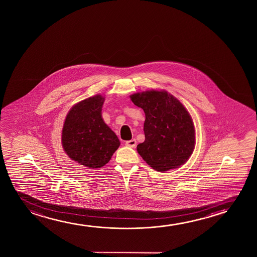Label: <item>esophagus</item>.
<instances>
[{"label": "esophagus", "instance_id": "esophagus-1", "mask_svg": "<svg viewBox=\"0 0 257 257\" xmlns=\"http://www.w3.org/2000/svg\"><path fill=\"white\" fill-rule=\"evenodd\" d=\"M136 144H137V141H135V140H131V141L125 142V145H126L127 147H129V148H135Z\"/></svg>", "mask_w": 257, "mask_h": 257}]
</instances>
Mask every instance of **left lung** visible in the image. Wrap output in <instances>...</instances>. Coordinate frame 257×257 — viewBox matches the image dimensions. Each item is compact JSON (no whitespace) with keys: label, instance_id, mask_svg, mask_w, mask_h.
<instances>
[{"label":"left lung","instance_id":"1","mask_svg":"<svg viewBox=\"0 0 257 257\" xmlns=\"http://www.w3.org/2000/svg\"><path fill=\"white\" fill-rule=\"evenodd\" d=\"M144 110L145 141L137 151L153 169L165 172L189 160L195 148V127L189 111L165 90L150 89L130 95Z\"/></svg>","mask_w":257,"mask_h":257}]
</instances>
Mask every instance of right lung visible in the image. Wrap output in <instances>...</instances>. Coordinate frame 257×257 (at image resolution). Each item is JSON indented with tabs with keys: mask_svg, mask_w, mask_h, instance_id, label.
Segmentation results:
<instances>
[{
	"mask_svg": "<svg viewBox=\"0 0 257 257\" xmlns=\"http://www.w3.org/2000/svg\"><path fill=\"white\" fill-rule=\"evenodd\" d=\"M103 102L101 95L78 102L67 113L62 129L65 153L89 169L105 165L120 146L118 138L102 119Z\"/></svg>",
	"mask_w": 257,
	"mask_h": 257,
	"instance_id": "right-lung-1",
	"label": "right lung"
}]
</instances>
